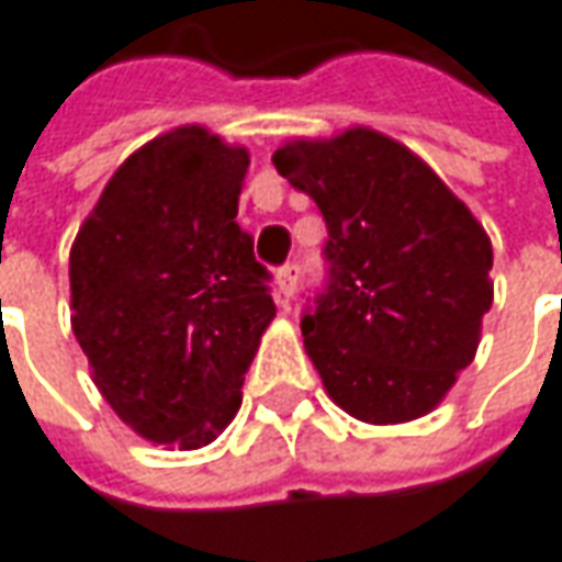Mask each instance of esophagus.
<instances>
[{
  "instance_id": "obj_1",
  "label": "esophagus",
  "mask_w": 562,
  "mask_h": 562,
  "mask_svg": "<svg viewBox=\"0 0 562 562\" xmlns=\"http://www.w3.org/2000/svg\"><path fill=\"white\" fill-rule=\"evenodd\" d=\"M296 281H300V266H293V262L281 266L278 274H274V288H278V296H281L284 303L296 293Z\"/></svg>"
}]
</instances>
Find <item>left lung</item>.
<instances>
[{"instance_id": "8db88e82", "label": "left lung", "mask_w": 562, "mask_h": 562, "mask_svg": "<svg viewBox=\"0 0 562 562\" xmlns=\"http://www.w3.org/2000/svg\"><path fill=\"white\" fill-rule=\"evenodd\" d=\"M272 164L327 222V290L300 322L327 395L378 427L430 414L492 308L485 228L412 148L368 126L284 142Z\"/></svg>"}]
</instances>
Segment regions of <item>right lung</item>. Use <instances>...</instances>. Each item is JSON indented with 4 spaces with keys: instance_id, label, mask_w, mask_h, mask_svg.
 <instances>
[{
    "instance_id": "obj_1",
    "label": "right lung",
    "mask_w": 562,
    "mask_h": 562,
    "mask_svg": "<svg viewBox=\"0 0 562 562\" xmlns=\"http://www.w3.org/2000/svg\"><path fill=\"white\" fill-rule=\"evenodd\" d=\"M250 154L179 126L130 154L70 247V327L116 417L154 446H210L240 408L274 303L237 225Z\"/></svg>"
}]
</instances>
